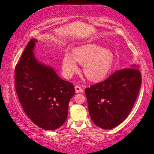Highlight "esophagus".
I'll return each instance as SVG.
<instances>
[{"instance_id":"obj_1","label":"esophagus","mask_w":154,"mask_h":154,"mask_svg":"<svg viewBox=\"0 0 154 154\" xmlns=\"http://www.w3.org/2000/svg\"><path fill=\"white\" fill-rule=\"evenodd\" d=\"M75 92L76 93H80V92H83V90L80 87L79 85L75 86Z\"/></svg>"}]
</instances>
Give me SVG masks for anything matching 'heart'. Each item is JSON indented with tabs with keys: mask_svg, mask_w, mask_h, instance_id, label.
<instances>
[{
	"mask_svg": "<svg viewBox=\"0 0 154 154\" xmlns=\"http://www.w3.org/2000/svg\"><path fill=\"white\" fill-rule=\"evenodd\" d=\"M79 62L84 64V73L88 79L99 81L112 69L114 56L110 50L94 44L78 48L73 53L66 51L62 58V71L65 76L70 78L79 71Z\"/></svg>",
	"mask_w": 154,
	"mask_h": 154,
	"instance_id": "heart-1",
	"label": "heart"
}]
</instances>
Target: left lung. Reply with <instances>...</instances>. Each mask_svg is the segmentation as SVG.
Here are the masks:
<instances>
[{
    "mask_svg": "<svg viewBox=\"0 0 154 154\" xmlns=\"http://www.w3.org/2000/svg\"><path fill=\"white\" fill-rule=\"evenodd\" d=\"M142 84L138 66L116 71L103 82L85 88L90 118L97 126L109 130L129 115Z\"/></svg>",
    "mask_w": 154,
    "mask_h": 154,
    "instance_id": "8db88e82",
    "label": "left lung"
}]
</instances>
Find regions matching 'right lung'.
Listing matches in <instances>:
<instances>
[{"label":"right lung","instance_id":"right-lung-1","mask_svg":"<svg viewBox=\"0 0 154 154\" xmlns=\"http://www.w3.org/2000/svg\"><path fill=\"white\" fill-rule=\"evenodd\" d=\"M37 40L27 44L14 69V84L24 112L38 127L54 130L66 121L69 103L75 94L73 83L58 76L52 67L36 60Z\"/></svg>","mask_w":154,"mask_h":154}]
</instances>
